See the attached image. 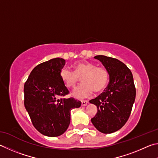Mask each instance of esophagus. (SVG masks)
<instances>
[{
  "label": "esophagus",
  "instance_id": "obj_1",
  "mask_svg": "<svg viewBox=\"0 0 158 158\" xmlns=\"http://www.w3.org/2000/svg\"><path fill=\"white\" fill-rule=\"evenodd\" d=\"M87 103H88V101H81V104H82V106H87Z\"/></svg>",
  "mask_w": 158,
  "mask_h": 158
}]
</instances>
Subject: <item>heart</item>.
<instances>
[{"instance_id": "b5f03b06", "label": "heart", "mask_w": 158, "mask_h": 158, "mask_svg": "<svg viewBox=\"0 0 158 158\" xmlns=\"http://www.w3.org/2000/svg\"><path fill=\"white\" fill-rule=\"evenodd\" d=\"M73 67L74 71L69 68H62L60 72V77L68 88H74L82 78L84 83L72 93L75 98H86L92 95L94 91L101 93L108 85L110 76L106 69L97 67L94 64L88 61H79L73 64Z\"/></svg>"}]
</instances>
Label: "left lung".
<instances>
[{
    "label": "left lung",
    "instance_id": "obj_1",
    "mask_svg": "<svg viewBox=\"0 0 158 158\" xmlns=\"http://www.w3.org/2000/svg\"><path fill=\"white\" fill-rule=\"evenodd\" d=\"M109 73L110 82L104 92L89 101L98 111L91 121L101 132L110 134L125 125L131 115L135 100L133 77L127 66L115 58L96 55Z\"/></svg>",
    "mask_w": 158,
    "mask_h": 158
}]
</instances>
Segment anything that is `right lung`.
<instances>
[{
	"mask_svg": "<svg viewBox=\"0 0 158 158\" xmlns=\"http://www.w3.org/2000/svg\"><path fill=\"white\" fill-rule=\"evenodd\" d=\"M64 64L60 57L41 63L24 85L25 107L35 128L48 137L62 135L70 124L71 110L81 106L73 98H59L69 94L60 77Z\"/></svg>",
	"mask_w": 158,
	"mask_h": 158,
	"instance_id": "right-lung-1",
	"label": "right lung"
}]
</instances>
